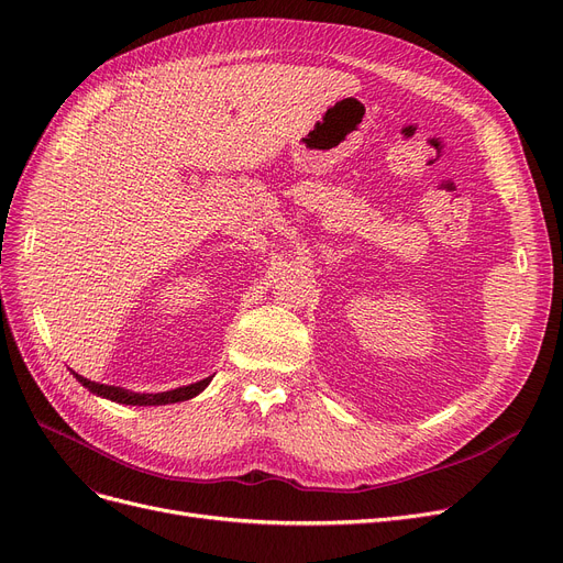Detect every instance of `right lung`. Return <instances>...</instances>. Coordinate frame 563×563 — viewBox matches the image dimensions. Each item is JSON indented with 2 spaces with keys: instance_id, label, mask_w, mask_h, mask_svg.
<instances>
[{
  "instance_id": "obj_1",
  "label": "right lung",
  "mask_w": 563,
  "mask_h": 563,
  "mask_svg": "<svg viewBox=\"0 0 563 563\" xmlns=\"http://www.w3.org/2000/svg\"><path fill=\"white\" fill-rule=\"evenodd\" d=\"M73 376L77 378L79 385L87 387L91 394H98L102 398H110V400H114V404H123V406H167V404H178V400H187V398L201 394L208 387V383L212 380V376H210V378H203V380H199L195 385L178 387V389H172V391L137 394V391H130V389H123V387L93 383V380H89L85 376H77L75 371H73Z\"/></svg>"
}]
</instances>
